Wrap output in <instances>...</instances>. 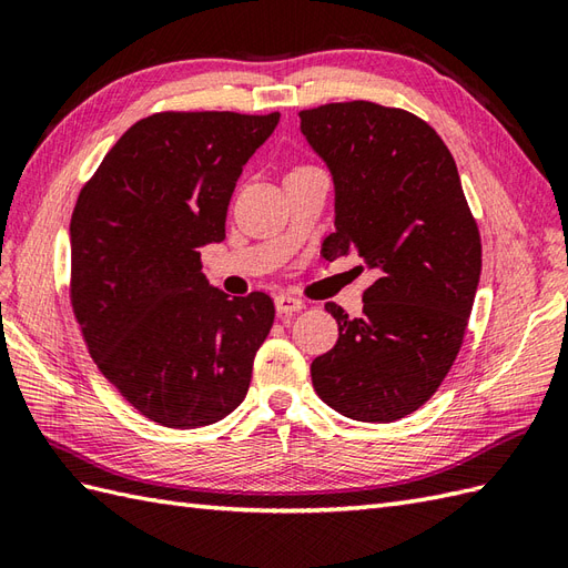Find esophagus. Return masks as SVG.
Listing matches in <instances>:
<instances>
[{
	"mask_svg": "<svg viewBox=\"0 0 568 568\" xmlns=\"http://www.w3.org/2000/svg\"><path fill=\"white\" fill-rule=\"evenodd\" d=\"M307 304H304V300L290 295V293H281L275 295V310H278V314H295V312H302Z\"/></svg>",
	"mask_w": 568,
	"mask_h": 568,
	"instance_id": "34e87169",
	"label": "esophagus"
}]
</instances>
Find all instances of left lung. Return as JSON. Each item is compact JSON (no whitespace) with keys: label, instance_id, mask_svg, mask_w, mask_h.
<instances>
[{"label":"left lung","instance_id":"8db88e82","mask_svg":"<svg viewBox=\"0 0 568 568\" xmlns=\"http://www.w3.org/2000/svg\"><path fill=\"white\" fill-rule=\"evenodd\" d=\"M302 134L336 182V232L322 254H357L376 278L362 316L336 302L338 343L312 362L333 410L396 423L436 394L454 367L483 268V242L442 136L400 108L369 100L300 112Z\"/></svg>","mask_w":568,"mask_h":568}]
</instances>
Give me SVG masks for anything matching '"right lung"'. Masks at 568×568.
<instances>
[{"mask_svg": "<svg viewBox=\"0 0 568 568\" xmlns=\"http://www.w3.org/2000/svg\"><path fill=\"white\" fill-rule=\"evenodd\" d=\"M278 120L155 112L112 145L71 213L69 297L83 343L120 396L163 427L213 425L250 388L273 300L211 287L201 246L225 240L242 165Z\"/></svg>", "mask_w": 568, "mask_h": 568, "instance_id": "add662e5", "label": "right lung"}]
</instances>
